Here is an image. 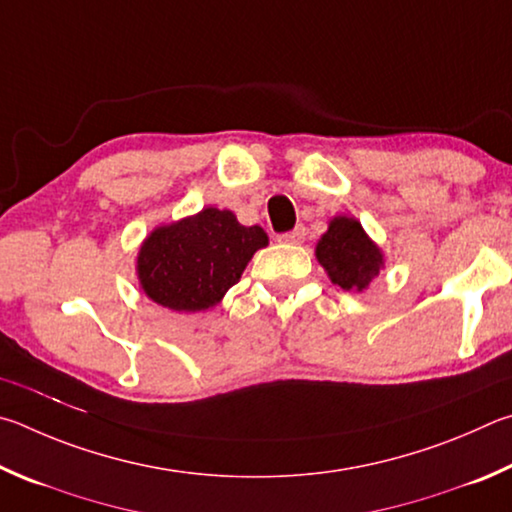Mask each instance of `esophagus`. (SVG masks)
Masks as SVG:
<instances>
[{"instance_id":"1","label":"esophagus","mask_w":512,"mask_h":512,"mask_svg":"<svg viewBox=\"0 0 512 512\" xmlns=\"http://www.w3.org/2000/svg\"><path fill=\"white\" fill-rule=\"evenodd\" d=\"M303 240H306V229H303V227L292 229V231L283 233V236H281V242H288V245H301Z\"/></svg>"}]
</instances>
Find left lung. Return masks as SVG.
<instances>
[{"mask_svg": "<svg viewBox=\"0 0 512 512\" xmlns=\"http://www.w3.org/2000/svg\"><path fill=\"white\" fill-rule=\"evenodd\" d=\"M319 265L328 279L346 292H364L384 267V254L364 231L362 222L335 215L315 247Z\"/></svg>", "mask_w": 512, "mask_h": 512, "instance_id": "obj_1", "label": "left lung"}]
</instances>
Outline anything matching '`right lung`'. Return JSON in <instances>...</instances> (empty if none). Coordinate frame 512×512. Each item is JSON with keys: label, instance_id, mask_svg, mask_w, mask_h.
<instances>
[{"label": "right lung", "instance_id": "add662e5", "mask_svg": "<svg viewBox=\"0 0 512 512\" xmlns=\"http://www.w3.org/2000/svg\"><path fill=\"white\" fill-rule=\"evenodd\" d=\"M267 242L258 224L245 227L229 209L206 206L148 233L137 254L139 288L168 310H209L240 281L251 256Z\"/></svg>", "mask_w": 512, "mask_h": 512}]
</instances>
